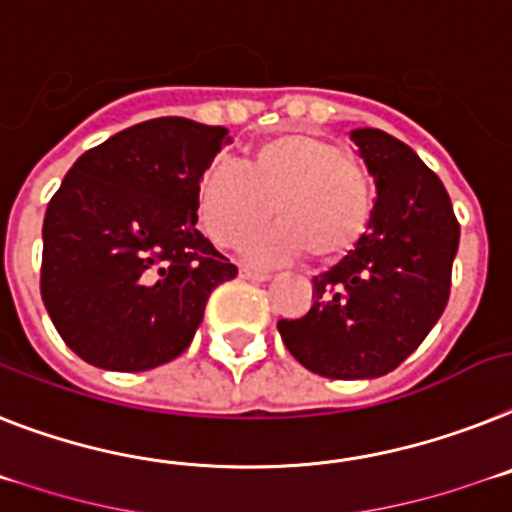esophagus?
I'll return each mask as SVG.
<instances>
[{
	"instance_id": "34e87169",
	"label": "esophagus",
	"mask_w": 512,
	"mask_h": 512,
	"mask_svg": "<svg viewBox=\"0 0 512 512\" xmlns=\"http://www.w3.org/2000/svg\"><path fill=\"white\" fill-rule=\"evenodd\" d=\"M239 276L247 278V281H255V283L270 281L268 270H257V268H242V270H239Z\"/></svg>"
}]
</instances>
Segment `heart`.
I'll use <instances>...</instances> for the list:
<instances>
[{"label":"heart","instance_id":"1","mask_svg":"<svg viewBox=\"0 0 512 512\" xmlns=\"http://www.w3.org/2000/svg\"><path fill=\"white\" fill-rule=\"evenodd\" d=\"M375 184L333 140L286 132L249 150L244 169L213 163L197 187L205 234L221 247H239L273 216L281 226L249 242L257 260L307 252L336 263L362 242L375 216Z\"/></svg>","mask_w":512,"mask_h":512}]
</instances>
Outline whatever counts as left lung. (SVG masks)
Returning <instances> with one entry per match:
<instances>
[{
  "instance_id": "8db88e82",
  "label": "left lung",
  "mask_w": 512,
  "mask_h": 512,
  "mask_svg": "<svg viewBox=\"0 0 512 512\" xmlns=\"http://www.w3.org/2000/svg\"><path fill=\"white\" fill-rule=\"evenodd\" d=\"M351 140L375 176V216L364 239L312 278L315 304L278 320L296 362L330 380H369L406 362L448 307L461 226L440 176L382 130Z\"/></svg>"
}]
</instances>
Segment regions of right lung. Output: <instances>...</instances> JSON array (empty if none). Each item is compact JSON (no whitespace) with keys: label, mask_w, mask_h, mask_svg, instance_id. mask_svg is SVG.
<instances>
[{"label":"right lung","mask_w":512,"mask_h":512,"mask_svg":"<svg viewBox=\"0 0 512 512\" xmlns=\"http://www.w3.org/2000/svg\"><path fill=\"white\" fill-rule=\"evenodd\" d=\"M226 127L158 117L85 150L49 200L41 296L93 367L145 372L182 354L210 291L236 276L195 229L197 187Z\"/></svg>","instance_id":"add662e5"}]
</instances>
